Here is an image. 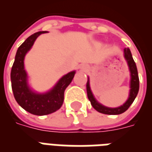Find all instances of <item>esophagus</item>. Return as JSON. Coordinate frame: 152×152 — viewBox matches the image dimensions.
Wrapping results in <instances>:
<instances>
[{
  "mask_svg": "<svg viewBox=\"0 0 152 152\" xmlns=\"http://www.w3.org/2000/svg\"><path fill=\"white\" fill-rule=\"evenodd\" d=\"M81 69L84 72H87L90 69V66H89L87 64H83L81 66Z\"/></svg>",
  "mask_w": 152,
  "mask_h": 152,
  "instance_id": "34e87169",
  "label": "esophagus"
}]
</instances>
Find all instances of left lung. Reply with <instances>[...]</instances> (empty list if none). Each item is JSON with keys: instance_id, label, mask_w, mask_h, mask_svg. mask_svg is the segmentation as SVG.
<instances>
[{"instance_id": "obj_1", "label": "left lung", "mask_w": 152, "mask_h": 152, "mask_svg": "<svg viewBox=\"0 0 152 152\" xmlns=\"http://www.w3.org/2000/svg\"><path fill=\"white\" fill-rule=\"evenodd\" d=\"M124 57L128 64L129 69L131 72V90L129 94V98L126 100V102L123 106L115 108H110V107H105L103 105L100 104L96 99H94L93 94L91 92V87H90V80H87L86 83V91H87V97L89 100L91 101L92 107L100 113L106 114V115H120L122 113L125 112L128 109L130 106L134 102V99L136 98L139 89H140V79H139V75H138V70H137L136 65L134 62V59L132 58L131 50L128 48L124 49Z\"/></svg>"}]
</instances>
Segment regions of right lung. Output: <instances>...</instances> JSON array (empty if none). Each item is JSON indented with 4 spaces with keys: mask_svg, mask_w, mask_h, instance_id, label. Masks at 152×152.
Wrapping results in <instances>:
<instances>
[{
    "mask_svg": "<svg viewBox=\"0 0 152 152\" xmlns=\"http://www.w3.org/2000/svg\"><path fill=\"white\" fill-rule=\"evenodd\" d=\"M47 33L40 31L32 34L19 46L11 69L12 90L16 101L23 109L35 115H45L59 110L64 101V92L72 82L75 71L64 75L54 87L45 94L33 91L28 85V77L24 68V58L31 49L40 34Z\"/></svg>",
    "mask_w": 152,
    "mask_h": 152,
    "instance_id": "right-lung-1",
    "label": "right lung"
}]
</instances>
